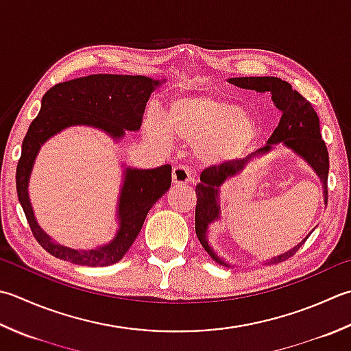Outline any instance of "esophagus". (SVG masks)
I'll use <instances>...</instances> for the list:
<instances>
[{"label":"esophagus","mask_w":351,"mask_h":351,"mask_svg":"<svg viewBox=\"0 0 351 351\" xmlns=\"http://www.w3.org/2000/svg\"><path fill=\"white\" fill-rule=\"evenodd\" d=\"M171 181H173V184H176V185H184V184L193 182L195 178L187 167L176 166V167H173V170H171Z\"/></svg>","instance_id":"obj_1"}]
</instances>
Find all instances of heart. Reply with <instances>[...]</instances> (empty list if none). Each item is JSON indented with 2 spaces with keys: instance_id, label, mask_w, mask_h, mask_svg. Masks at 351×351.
I'll use <instances>...</instances> for the list:
<instances>
[{
  "instance_id": "heart-1",
  "label": "heart",
  "mask_w": 351,
  "mask_h": 351,
  "mask_svg": "<svg viewBox=\"0 0 351 351\" xmlns=\"http://www.w3.org/2000/svg\"><path fill=\"white\" fill-rule=\"evenodd\" d=\"M144 130L149 138L169 146L171 136L196 146V155L207 166L237 160L260 135L262 123L251 109L211 93H180L164 106L162 119L147 114Z\"/></svg>"
}]
</instances>
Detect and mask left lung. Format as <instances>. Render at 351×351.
I'll list each match as a JSON object with an SVG mask.
<instances>
[{
	"mask_svg": "<svg viewBox=\"0 0 351 351\" xmlns=\"http://www.w3.org/2000/svg\"><path fill=\"white\" fill-rule=\"evenodd\" d=\"M230 84L243 89H252L256 93H269L274 105L281 112V119L278 126L274 129L269 138H267L263 147L257 149L256 152L250 154L242 160H234L228 164H222L219 167L205 169L201 175V182L196 185V216H195V228L199 242L207 251L208 256L215 260L217 265L225 267H236L232 263H228L225 258L217 256L210 243V226L222 219L221 210V189L225 182L237 178L251 161L258 158L269 155L276 146H283L291 150L293 155L301 158L315 175L319 178L322 187V199L327 205V178H328V152L326 143L321 138L319 119L313 106L308 103L298 91L292 89V85L286 80H281L272 75L265 77H231ZM315 230V228H313ZM312 230V231H313ZM312 231L301 240L298 245L286 251L280 256L271 257L266 260L265 265H277L291 258L300 246L312 234Z\"/></svg>",
	"mask_w": 351,
	"mask_h": 351,
	"instance_id": "8db88e82",
	"label": "left lung"
}]
</instances>
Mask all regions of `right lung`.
<instances>
[{
    "instance_id": "right-lung-1",
    "label": "right lung",
    "mask_w": 351,
    "mask_h": 351,
    "mask_svg": "<svg viewBox=\"0 0 351 351\" xmlns=\"http://www.w3.org/2000/svg\"><path fill=\"white\" fill-rule=\"evenodd\" d=\"M166 79L126 74H91L54 85L40 100V111L24 136L16 167V191L27 222L39 245L56 258L82 266H109L120 262L140 234L149 210L171 184V167L136 169L121 162L117 197V230L108 243L77 250L59 243L39 225L30 201L29 185L40 147L68 128H93L120 143L126 132H136L146 103Z\"/></svg>"
}]
</instances>
